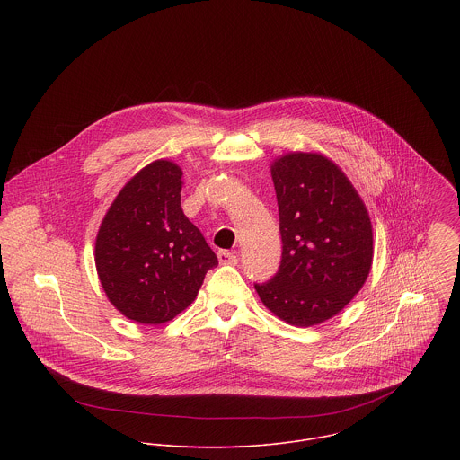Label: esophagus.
Segmentation results:
<instances>
[{
    "instance_id": "34e87169",
    "label": "esophagus",
    "mask_w": 460,
    "mask_h": 460,
    "mask_svg": "<svg viewBox=\"0 0 460 460\" xmlns=\"http://www.w3.org/2000/svg\"><path fill=\"white\" fill-rule=\"evenodd\" d=\"M217 259H219V263H223V265H235L239 261L237 255L234 252H228V250H219Z\"/></svg>"
}]
</instances>
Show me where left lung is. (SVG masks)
<instances>
[{
    "instance_id": "1",
    "label": "left lung",
    "mask_w": 460,
    "mask_h": 460,
    "mask_svg": "<svg viewBox=\"0 0 460 460\" xmlns=\"http://www.w3.org/2000/svg\"><path fill=\"white\" fill-rule=\"evenodd\" d=\"M279 212L278 272L255 288L294 326L336 315L363 287L374 257L372 225L343 172L319 154L296 152L272 164Z\"/></svg>"
}]
</instances>
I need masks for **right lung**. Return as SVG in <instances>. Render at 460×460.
<instances>
[{"mask_svg":"<svg viewBox=\"0 0 460 460\" xmlns=\"http://www.w3.org/2000/svg\"><path fill=\"white\" fill-rule=\"evenodd\" d=\"M182 172L155 161L111 203L97 234L95 265L113 306L139 324H163L195 299L217 257L181 207Z\"/></svg>","mask_w":460,"mask_h":460,"instance_id":"obj_1","label":"right lung"}]
</instances>
